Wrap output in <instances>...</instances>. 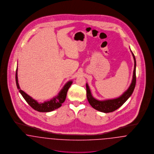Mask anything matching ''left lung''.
Listing matches in <instances>:
<instances>
[{
  "label": "left lung",
  "instance_id": "left-lung-1",
  "mask_svg": "<svg viewBox=\"0 0 154 154\" xmlns=\"http://www.w3.org/2000/svg\"><path fill=\"white\" fill-rule=\"evenodd\" d=\"M131 51L132 52V56L134 59V63L132 82L129 88H128L127 90H126L121 95L114 99H106V100H97L92 95L91 89L89 87L88 84L87 83L86 84L87 99L90 105L95 110L102 112H104V113L112 112L118 109V108H119L121 106H122V104L131 97V96L132 95V93L133 92V91L135 88L136 82V62L135 57L131 51Z\"/></svg>",
  "mask_w": 154,
  "mask_h": 154
}]
</instances>
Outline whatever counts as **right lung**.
<instances>
[{"mask_svg":"<svg viewBox=\"0 0 154 154\" xmlns=\"http://www.w3.org/2000/svg\"><path fill=\"white\" fill-rule=\"evenodd\" d=\"M18 66L17 67L16 73H15V81L16 84L19 92L23 96L26 102L28 103L30 107H32L34 110H36L39 112H50L52 111L56 110L58 109L62 106V104L65 102L66 99V95L67 91L72 84L73 83V81L70 80L67 81L62 89L60 91L58 94L56 96H54L50 100L44 101V102H38L36 100L33 99L31 96L26 94L24 91H23L20 89L18 80Z\"/></svg>","mask_w":154,"mask_h":154,"instance_id":"add662e5","label":"right lung"}]
</instances>
